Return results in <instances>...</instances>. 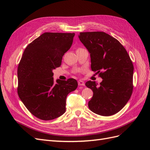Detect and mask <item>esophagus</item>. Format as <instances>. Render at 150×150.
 Listing matches in <instances>:
<instances>
[{
  "label": "esophagus",
  "instance_id": "obj_1",
  "mask_svg": "<svg viewBox=\"0 0 150 150\" xmlns=\"http://www.w3.org/2000/svg\"><path fill=\"white\" fill-rule=\"evenodd\" d=\"M78 83H79V86H85V83H84V82L82 81V80H79Z\"/></svg>",
  "mask_w": 150,
  "mask_h": 150
}]
</instances>
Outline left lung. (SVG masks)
<instances>
[{
    "label": "left lung",
    "instance_id": "1",
    "mask_svg": "<svg viewBox=\"0 0 150 150\" xmlns=\"http://www.w3.org/2000/svg\"><path fill=\"white\" fill-rule=\"evenodd\" d=\"M79 38L90 53L91 70L103 79L99 85L91 80L86 83L93 91L89 109L102 116L118 113L133 91L134 66L130 56L120 42L105 32H81Z\"/></svg>",
    "mask_w": 150,
    "mask_h": 150
}]
</instances>
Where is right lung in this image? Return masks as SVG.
<instances>
[{
    "label": "right lung",
    "mask_w": 150,
    "mask_h": 150,
    "mask_svg": "<svg viewBox=\"0 0 150 150\" xmlns=\"http://www.w3.org/2000/svg\"><path fill=\"white\" fill-rule=\"evenodd\" d=\"M74 33L45 32L27 45L18 67V94L34 116L51 120L66 111L67 95L78 86L76 80H56L52 70L73 43Z\"/></svg>",
    "instance_id": "obj_1"
}]
</instances>
